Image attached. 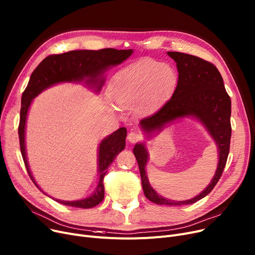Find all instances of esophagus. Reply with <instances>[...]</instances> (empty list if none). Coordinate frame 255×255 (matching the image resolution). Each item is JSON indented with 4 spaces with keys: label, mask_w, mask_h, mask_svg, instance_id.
Wrapping results in <instances>:
<instances>
[{
    "label": "esophagus",
    "mask_w": 255,
    "mask_h": 255,
    "mask_svg": "<svg viewBox=\"0 0 255 255\" xmlns=\"http://www.w3.org/2000/svg\"><path fill=\"white\" fill-rule=\"evenodd\" d=\"M127 138H128V140H129V142L134 143V142L140 140L142 137H141V135L139 134L138 132H136V131H131V132L129 133V134H128Z\"/></svg>",
    "instance_id": "obj_1"
}]
</instances>
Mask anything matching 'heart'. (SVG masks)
<instances>
[{
  "instance_id": "obj_1",
  "label": "heart",
  "mask_w": 255,
  "mask_h": 255,
  "mask_svg": "<svg viewBox=\"0 0 255 255\" xmlns=\"http://www.w3.org/2000/svg\"><path fill=\"white\" fill-rule=\"evenodd\" d=\"M176 78L170 66L145 58L119 71L112 79L109 93L116 105L123 109L135 105L139 115H148L170 93Z\"/></svg>"
}]
</instances>
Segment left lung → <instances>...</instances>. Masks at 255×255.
I'll return each instance as SVG.
<instances>
[{
	"label": "left lung",
	"instance_id": "8db88e82",
	"mask_svg": "<svg viewBox=\"0 0 255 255\" xmlns=\"http://www.w3.org/2000/svg\"><path fill=\"white\" fill-rule=\"evenodd\" d=\"M167 55L177 63L179 72L177 88L171 98L155 115L140 121V128L146 139H149L177 120L196 119L207 129L217 145V169L211 183L198 195L181 202L171 200L158 194L149 182L145 172L149 160L145 142H137L133 148V154L137 160L145 197L157 205L184 206L194 204L207 196L222 175L230 153L232 102L224 88L222 76L213 64L178 51H167Z\"/></svg>",
	"mask_w": 255,
	"mask_h": 255
}]
</instances>
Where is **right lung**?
I'll return each instance as SVG.
<instances>
[{
  "instance_id": "1",
  "label": "right lung",
  "mask_w": 255,
  "mask_h": 255,
  "mask_svg": "<svg viewBox=\"0 0 255 255\" xmlns=\"http://www.w3.org/2000/svg\"><path fill=\"white\" fill-rule=\"evenodd\" d=\"M133 52V49H115L104 48L99 50H71L61 55H51L46 57L37 68L33 71L29 84L21 96L20 120L18 126V136L20 152L24 165L30 178L41 190L36 183L26 158L25 150V125L26 118L33 99L44 90L63 83H84L95 93H99L105 83L104 73L112 67L120 65L127 60ZM127 130L125 127L119 128L111 135L104 137L98 146V183L95 191L90 196L78 200H61L58 203L73 207L90 209L99 205L104 198L103 178L107 168L113 163L120 152L125 149V138ZM47 195L43 190H41ZM48 196V195H47ZM50 197V196H49Z\"/></svg>"
}]
</instances>
